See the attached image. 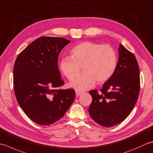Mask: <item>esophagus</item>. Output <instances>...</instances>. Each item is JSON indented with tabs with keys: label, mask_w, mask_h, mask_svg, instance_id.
<instances>
[{
	"label": "esophagus",
	"mask_w": 153,
	"mask_h": 153,
	"mask_svg": "<svg viewBox=\"0 0 153 153\" xmlns=\"http://www.w3.org/2000/svg\"><path fill=\"white\" fill-rule=\"evenodd\" d=\"M82 93H83V92L80 91H77V90L76 91V94L77 96H79V95H82Z\"/></svg>",
	"instance_id": "34e87169"
}]
</instances>
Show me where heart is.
Masks as SVG:
<instances>
[{"label":"heart","instance_id":"b5f03b06","mask_svg":"<svg viewBox=\"0 0 153 153\" xmlns=\"http://www.w3.org/2000/svg\"><path fill=\"white\" fill-rule=\"evenodd\" d=\"M71 57H65L60 62V69L69 80H73L82 66L84 72L70 83L77 91L87 90L99 83L108 81L117 66V54L108 45L84 41L70 51Z\"/></svg>","mask_w":153,"mask_h":153}]
</instances>
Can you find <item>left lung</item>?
Listing matches in <instances>:
<instances>
[{"instance_id":"left-lung-1","label":"left lung","mask_w":153,"mask_h":153,"mask_svg":"<svg viewBox=\"0 0 153 153\" xmlns=\"http://www.w3.org/2000/svg\"><path fill=\"white\" fill-rule=\"evenodd\" d=\"M119 59L112 76L100 92L91 90L89 108L91 118L100 126L112 127L123 122L132 111L140 90L139 68L134 54L120 44Z\"/></svg>"}]
</instances>
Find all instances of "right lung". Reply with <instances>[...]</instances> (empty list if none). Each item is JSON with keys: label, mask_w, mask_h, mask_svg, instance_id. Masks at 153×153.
<instances>
[{"label": "right lung", "mask_w": 153, "mask_h": 153, "mask_svg": "<svg viewBox=\"0 0 153 153\" xmlns=\"http://www.w3.org/2000/svg\"><path fill=\"white\" fill-rule=\"evenodd\" d=\"M70 43L64 38L41 37L22 51L13 70L14 89L23 111L37 124L61 119L75 98L73 89H62L64 82L58 67V55Z\"/></svg>", "instance_id": "add662e5"}]
</instances>
